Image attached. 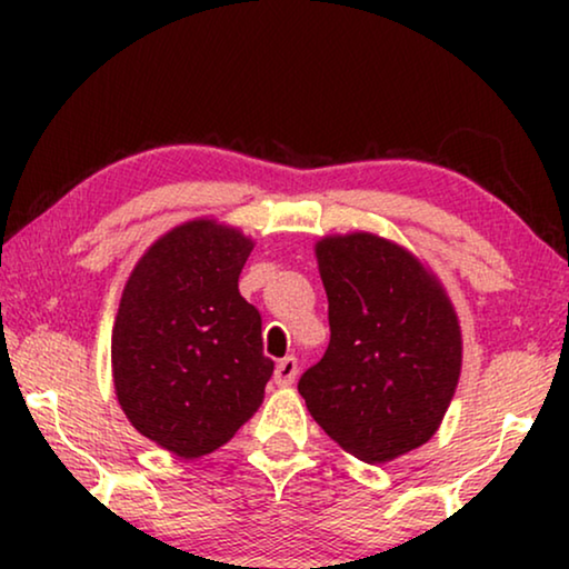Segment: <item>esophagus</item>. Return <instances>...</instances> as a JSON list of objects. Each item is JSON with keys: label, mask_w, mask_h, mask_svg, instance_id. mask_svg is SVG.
I'll return each instance as SVG.
<instances>
[{"label": "esophagus", "mask_w": 569, "mask_h": 569, "mask_svg": "<svg viewBox=\"0 0 569 569\" xmlns=\"http://www.w3.org/2000/svg\"><path fill=\"white\" fill-rule=\"evenodd\" d=\"M295 378H298V360H295V357H284V360H279L274 370V383L292 386Z\"/></svg>", "instance_id": "obj_1"}]
</instances>
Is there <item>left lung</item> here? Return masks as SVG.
<instances>
[{"instance_id":"obj_1","label":"left lung","mask_w":569,"mask_h":569,"mask_svg":"<svg viewBox=\"0 0 569 569\" xmlns=\"http://www.w3.org/2000/svg\"><path fill=\"white\" fill-rule=\"evenodd\" d=\"M331 341L298 391L331 440L365 463L393 461L438 432L461 378L463 341L440 279L372 232L316 243Z\"/></svg>"}]
</instances>
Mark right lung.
<instances>
[{
	"label": "right lung",
	"instance_id": "1",
	"mask_svg": "<svg viewBox=\"0 0 569 569\" xmlns=\"http://www.w3.org/2000/svg\"><path fill=\"white\" fill-rule=\"evenodd\" d=\"M253 240L197 217L147 248L111 333L113 388L131 427L178 458L222 448L263 401L274 362L238 292Z\"/></svg>",
	"mask_w": 569,
	"mask_h": 569
}]
</instances>
